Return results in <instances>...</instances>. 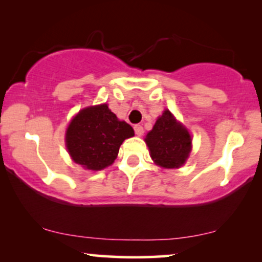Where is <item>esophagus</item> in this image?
Listing matches in <instances>:
<instances>
[{
  "label": "esophagus",
  "mask_w": 262,
  "mask_h": 262,
  "mask_svg": "<svg viewBox=\"0 0 262 262\" xmlns=\"http://www.w3.org/2000/svg\"><path fill=\"white\" fill-rule=\"evenodd\" d=\"M134 128H135V132L137 136H142L143 134H144V128H143L142 125H135Z\"/></svg>",
  "instance_id": "obj_1"
}]
</instances>
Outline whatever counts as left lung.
Wrapping results in <instances>:
<instances>
[{"label":"left lung","mask_w":262,"mask_h":262,"mask_svg":"<svg viewBox=\"0 0 262 262\" xmlns=\"http://www.w3.org/2000/svg\"><path fill=\"white\" fill-rule=\"evenodd\" d=\"M144 141L154 162L168 169L184 166L192 150V137L188 130L168 110L157 118Z\"/></svg>","instance_id":"obj_1"}]
</instances>
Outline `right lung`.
I'll list each match as a JSON object with an SVG mask.
<instances>
[{"instance_id": "right-lung-1", "label": "right lung", "mask_w": 262, "mask_h": 262, "mask_svg": "<svg viewBox=\"0 0 262 262\" xmlns=\"http://www.w3.org/2000/svg\"><path fill=\"white\" fill-rule=\"evenodd\" d=\"M135 131L111 112L107 103L81 110L67 128L66 145L75 163L89 170H101L117 159L120 145Z\"/></svg>"}]
</instances>
